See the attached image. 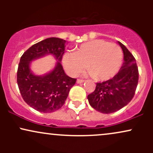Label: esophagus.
<instances>
[{"label":"esophagus","instance_id":"1","mask_svg":"<svg viewBox=\"0 0 153 153\" xmlns=\"http://www.w3.org/2000/svg\"><path fill=\"white\" fill-rule=\"evenodd\" d=\"M85 80H81V79H78L77 80V83H82V82H83Z\"/></svg>","mask_w":153,"mask_h":153}]
</instances>
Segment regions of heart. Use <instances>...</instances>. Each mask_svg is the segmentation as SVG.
<instances>
[{"mask_svg":"<svg viewBox=\"0 0 153 153\" xmlns=\"http://www.w3.org/2000/svg\"><path fill=\"white\" fill-rule=\"evenodd\" d=\"M122 62L120 47L101 39L82 44L76 52H66L63 57V65L71 76H78L88 65L90 75L101 81L113 78Z\"/></svg>","mask_w":153,"mask_h":153,"instance_id":"b5f03b06","label":"heart"}]
</instances>
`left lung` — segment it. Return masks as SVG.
<instances>
[{
    "mask_svg": "<svg viewBox=\"0 0 153 153\" xmlns=\"http://www.w3.org/2000/svg\"><path fill=\"white\" fill-rule=\"evenodd\" d=\"M124 53L119 73L111 79L97 82L95 91L88 96L90 105L103 114L117 111L127 105L134 97L139 80L138 68L132 54L120 42Z\"/></svg>",
    "mask_w": 153,
    "mask_h": 153,
    "instance_id": "8db88e82",
    "label": "left lung"
}]
</instances>
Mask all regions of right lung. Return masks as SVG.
Returning <instances> with one entry per match:
<instances>
[{
	"mask_svg": "<svg viewBox=\"0 0 153 153\" xmlns=\"http://www.w3.org/2000/svg\"><path fill=\"white\" fill-rule=\"evenodd\" d=\"M66 41L51 37L34 44L22 54L17 71V83L23 99L29 106L43 113H51L64 105L76 79L65 73L61 60ZM52 54L58 64L52 71L45 76H35L29 65L32 60Z\"/></svg>",
	"mask_w": 153,
	"mask_h": 153,
	"instance_id": "1",
	"label": "right lung"
}]
</instances>
